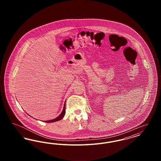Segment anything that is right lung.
Instances as JSON below:
<instances>
[{
	"label": "right lung",
	"instance_id": "obj_1",
	"mask_svg": "<svg viewBox=\"0 0 161 161\" xmlns=\"http://www.w3.org/2000/svg\"><path fill=\"white\" fill-rule=\"evenodd\" d=\"M65 105H66V103H64V107H63V111L61 113V114L59 115L58 117H57L56 118L53 119H51V120H49V121H45L46 123H54V122H56V121H58L59 120H61V119L64 117V116L65 115V112H66V107H65Z\"/></svg>",
	"mask_w": 161,
	"mask_h": 161
}]
</instances>
